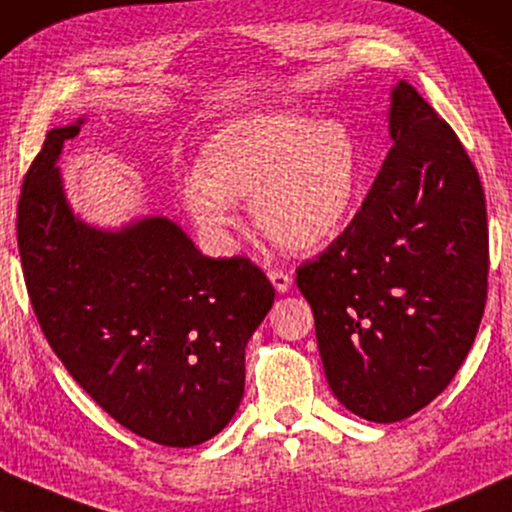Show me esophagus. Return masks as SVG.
I'll return each instance as SVG.
<instances>
[{
	"label": "esophagus",
	"mask_w": 512,
	"mask_h": 512,
	"mask_svg": "<svg viewBox=\"0 0 512 512\" xmlns=\"http://www.w3.org/2000/svg\"><path fill=\"white\" fill-rule=\"evenodd\" d=\"M269 280L276 287L278 292H287L292 287V276L287 271H280V269H271L269 271Z\"/></svg>",
	"instance_id": "34e87169"
}]
</instances>
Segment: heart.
Returning a JSON list of instances; mask_svg holds the SVG:
<instances>
[{"mask_svg": "<svg viewBox=\"0 0 512 512\" xmlns=\"http://www.w3.org/2000/svg\"><path fill=\"white\" fill-rule=\"evenodd\" d=\"M366 174L369 164L345 122L257 113L208 136L197 174L183 178L178 194L213 239L236 227V204H250L266 239L285 250H313L348 225Z\"/></svg>", "mask_w": 512, "mask_h": 512, "instance_id": "b5f03b06", "label": "heart"}]
</instances>
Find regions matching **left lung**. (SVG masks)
Segmentation results:
<instances>
[{
  "instance_id": "left-lung-1",
  "label": "left lung",
  "mask_w": 512,
  "mask_h": 512,
  "mask_svg": "<svg viewBox=\"0 0 512 512\" xmlns=\"http://www.w3.org/2000/svg\"><path fill=\"white\" fill-rule=\"evenodd\" d=\"M390 136L362 208L297 269L331 392L371 422L410 417L450 385L478 334L489 273L478 169L403 81Z\"/></svg>"
}]
</instances>
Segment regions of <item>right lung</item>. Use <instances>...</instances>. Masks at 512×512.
<instances>
[{
  "label": "right lung",
  "instance_id": "right-lung-1",
  "mask_svg": "<svg viewBox=\"0 0 512 512\" xmlns=\"http://www.w3.org/2000/svg\"><path fill=\"white\" fill-rule=\"evenodd\" d=\"M76 125L50 129L18 201V253L34 315L71 378L115 422L192 448L227 427L246 345L276 290L248 257L201 255L167 218L99 232L74 218L55 167Z\"/></svg>",
  "mask_w": 512,
  "mask_h": 512
}]
</instances>
